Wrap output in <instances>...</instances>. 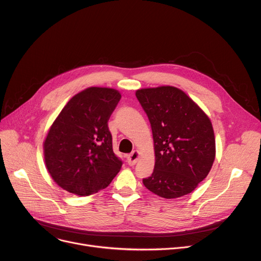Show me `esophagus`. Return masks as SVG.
I'll return each instance as SVG.
<instances>
[{"mask_svg":"<svg viewBox=\"0 0 261 261\" xmlns=\"http://www.w3.org/2000/svg\"><path fill=\"white\" fill-rule=\"evenodd\" d=\"M139 156H140V154H139V152L138 151H134L132 152V153H130L128 156H127V162H128V164L130 166H134L135 164H136V162H138V160H139Z\"/></svg>","mask_w":261,"mask_h":261,"instance_id":"esophagus-1","label":"esophagus"}]
</instances>
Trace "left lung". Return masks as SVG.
I'll list each match as a JSON object with an SVG mask.
<instances>
[{"instance_id":"8db88e82","label":"left lung","mask_w":261,"mask_h":261,"mask_svg":"<svg viewBox=\"0 0 261 261\" xmlns=\"http://www.w3.org/2000/svg\"><path fill=\"white\" fill-rule=\"evenodd\" d=\"M150 121L154 142L147 189L166 199L185 196L207 176L216 155L212 122L180 89L159 87L135 93Z\"/></svg>"}]
</instances>
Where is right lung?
<instances>
[{
  "instance_id": "add662e5",
  "label": "right lung",
  "mask_w": 261,
  "mask_h": 261,
  "mask_svg": "<svg viewBox=\"0 0 261 261\" xmlns=\"http://www.w3.org/2000/svg\"><path fill=\"white\" fill-rule=\"evenodd\" d=\"M121 95L92 87L72 97L54 121L44 141V160L53 180L78 196L106 188L120 170L108 121Z\"/></svg>"
}]
</instances>
